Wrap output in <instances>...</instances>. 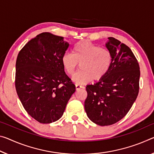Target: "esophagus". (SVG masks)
<instances>
[{"mask_svg": "<svg viewBox=\"0 0 154 154\" xmlns=\"http://www.w3.org/2000/svg\"><path fill=\"white\" fill-rule=\"evenodd\" d=\"M75 87H76V90H79L81 88H84V86H82V85H80L79 84H75Z\"/></svg>", "mask_w": 154, "mask_h": 154, "instance_id": "esophagus-1", "label": "esophagus"}]
</instances>
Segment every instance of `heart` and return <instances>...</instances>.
<instances>
[{
    "label": "heart",
    "instance_id": "b5f03b06",
    "mask_svg": "<svg viewBox=\"0 0 154 154\" xmlns=\"http://www.w3.org/2000/svg\"><path fill=\"white\" fill-rule=\"evenodd\" d=\"M112 53L108 48H101L93 44L82 41L73 46L72 54L65 53L62 63L66 72L72 75L80 64V69L73 80L77 84H86L103 78L110 68Z\"/></svg>",
    "mask_w": 154,
    "mask_h": 154
}]
</instances>
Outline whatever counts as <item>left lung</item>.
Listing matches in <instances>:
<instances>
[{
	"instance_id": "obj_1",
	"label": "left lung",
	"mask_w": 154,
	"mask_h": 154,
	"mask_svg": "<svg viewBox=\"0 0 154 154\" xmlns=\"http://www.w3.org/2000/svg\"><path fill=\"white\" fill-rule=\"evenodd\" d=\"M106 44L110 51V68L99 82L86 86L84 107L87 116L101 126L114 124L125 116L139 92L140 67L132 51L114 38Z\"/></svg>"
}]
</instances>
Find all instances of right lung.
I'll return each instance as SVG.
<instances>
[{
    "mask_svg": "<svg viewBox=\"0 0 154 154\" xmlns=\"http://www.w3.org/2000/svg\"><path fill=\"white\" fill-rule=\"evenodd\" d=\"M68 46L63 37L45 32L29 41L17 57V94L26 112L41 123L59 120L75 92L62 63Z\"/></svg>",
    "mask_w": 154,
    "mask_h": 154,
    "instance_id": "obj_1",
    "label": "right lung"
}]
</instances>
